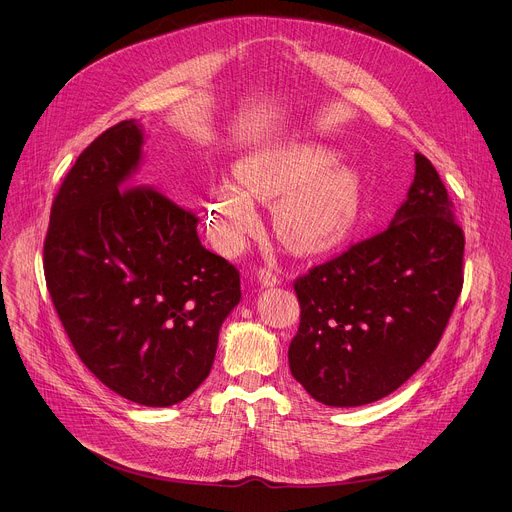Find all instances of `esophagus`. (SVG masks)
Here are the masks:
<instances>
[{
	"instance_id": "1",
	"label": "esophagus",
	"mask_w": 512,
	"mask_h": 512,
	"mask_svg": "<svg viewBox=\"0 0 512 512\" xmlns=\"http://www.w3.org/2000/svg\"><path fill=\"white\" fill-rule=\"evenodd\" d=\"M257 279L263 287H273L279 283V271H275L271 267H263L257 271Z\"/></svg>"
}]
</instances>
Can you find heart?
<instances>
[{"label":"heart","instance_id":"1","mask_svg":"<svg viewBox=\"0 0 512 512\" xmlns=\"http://www.w3.org/2000/svg\"><path fill=\"white\" fill-rule=\"evenodd\" d=\"M332 154L318 145H283L239 162V184L218 180L208 196L206 225L218 247L241 249L259 227L255 200L273 204L275 227L296 251H320L340 241L356 216L348 174L328 168Z\"/></svg>","mask_w":512,"mask_h":512}]
</instances>
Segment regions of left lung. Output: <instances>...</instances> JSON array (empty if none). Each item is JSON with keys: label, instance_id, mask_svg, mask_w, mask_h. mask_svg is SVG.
I'll use <instances>...</instances> for the list:
<instances>
[{"label": "left lung", "instance_id": "8db88e82", "mask_svg": "<svg viewBox=\"0 0 512 512\" xmlns=\"http://www.w3.org/2000/svg\"><path fill=\"white\" fill-rule=\"evenodd\" d=\"M464 233L446 186L415 154L387 231L296 279L289 371L320 403L358 407L397 391L440 342L462 291Z\"/></svg>", "mask_w": 512, "mask_h": 512}]
</instances>
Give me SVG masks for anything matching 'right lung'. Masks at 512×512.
<instances>
[{
    "instance_id": "obj_1",
    "label": "right lung",
    "mask_w": 512,
    "mask_h": 512,
    "mask_svg": "<svg viewBox=\"0 0 512 512\" xmlns=\"http://www.w3.org/2000/svg\"><path fill=\"white\" fill-rule=\"evenodd\" d=\"M143 141L139 121H121L70 168L50 212L44 275L85 367L123 399L170 407L208 377L241 277L202 247L190 210L137 186Z\"/></svg>"
}]
</instances>
